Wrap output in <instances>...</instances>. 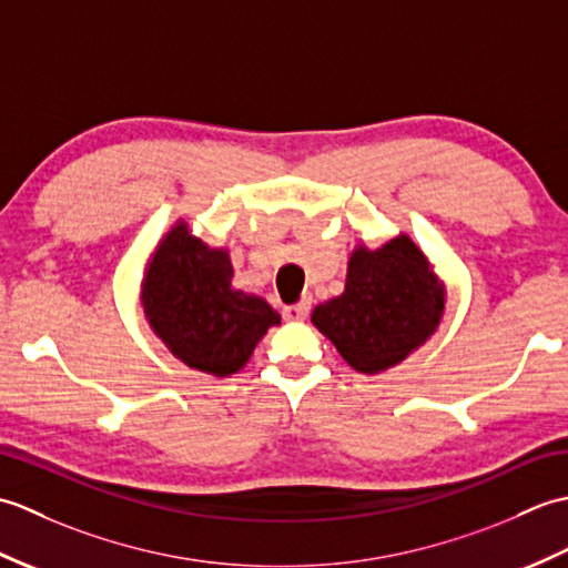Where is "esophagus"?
I'll return each instance as SVG.
<instances>
[{"instance_id": "obj_1", "label": "esophagus", "mask_w": 568, "mask_h": 568, "mask_svg": "<svg viewBox=\"0 0 568 568\" xmlns=\"http://www.w3.org/2000/svg\"><path fill=\"white\" fill-rule=\"evenodd\" d=\"M310 307H312L310 300H300V303H295V305L283 307V317L287 322H303L310 315Z\"/></svg>"}]
</instances>
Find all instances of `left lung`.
<instances>
[{
	"mask_svg": "<svg viewBox=\"0 0 568 568\" xmlns=\"http://www.w3.org/2000/svg\"><path fill=\"white\" fill-rule=\"evenodd\" d=\"M444 287L407 236L376 251L356 248L339 297L317 305L312 324L361 373H378L415 352L437 329Z\"/></svg>",
	"mask_w": 568,
	"mask_h": 568,
	"instance_id": "left-lung-1",
	"label": "left lung"
}]
</instances>
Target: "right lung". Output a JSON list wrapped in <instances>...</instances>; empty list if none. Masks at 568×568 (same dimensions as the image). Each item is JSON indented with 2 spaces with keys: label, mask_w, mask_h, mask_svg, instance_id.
Here are the masks:
<instances>
[{
  "label": "right lung",
  "mask_w": 568,
  "mask_h": 568,
  "mask_svg": "<svg viewBox=\"0 0 568 568\" xmlns=\"http://www.w3.org/2000/svg\"><path fill=\"white\" fill-rule=\"evenodd\" d=\"M226 251L210 248L173 226L143 277V310L155 334L187 364L212 376H232L251 358L281 315L263 297L232 287Z\"/></svg>",
  "instance_id": "add662e5"
}]
</instances>
